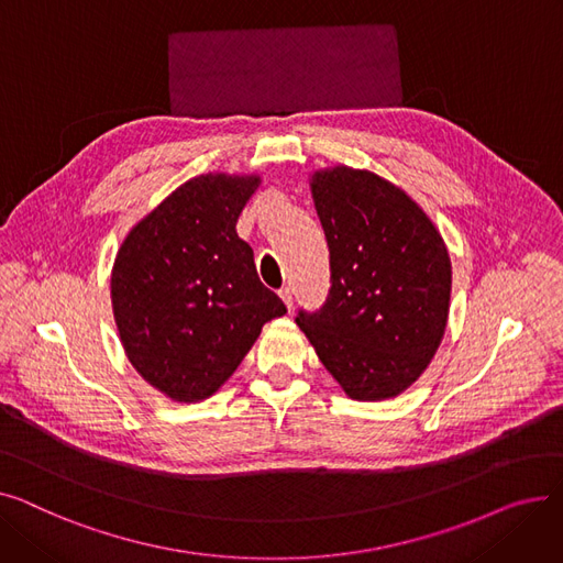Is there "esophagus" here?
<instances>
[{"label": "esophagus", "instance_id": "esophagus-1", "mask_svg": "<svg viewBox=\"0 0 563 563\" xmlns=\"http://www.w3.org/2000/svg\"><path fill=\"white\" fill-rule=\"evenodd\" d=\"M280 299H283V301H285V306L291 310V306H294V303H291V287H289V285L280 287Z\"/></svg>", "mask_w": 563, "mask_h": 563}]
</instances>
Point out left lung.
<instances>
[{"label": "left lung", "instance_id": "left-lung-1", "mask_svg": "<svg viewBox=\"0 0 563 563\" xmlns=\"http://www.w3.org/2000/svg\"><path fill=\"white\" fill-rule=\"evenodd\" d=\"M312 198L331 289L297 323L351 399L397 397L427 369L448 327L445 242L416 202L369 170H319Z\"/></svg>", "mask_w": 563, "mask_h": 563}]
</instances>
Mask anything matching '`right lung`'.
<instances>
[{
	"instance_id": "add662e5",
	"label": "right lung",
	"mask_w": 563,
	"mask_h": 563,
	"mask_svg": "<svg viewBox=\"0 0 563 563\" xmlns=\"http://www.w3.org/2000/svg\"><path fill=\"white\" fill-rule=\"evenodd\" d=\"M257 185L255 175L194 177L115 255L111 303L128 358L175 401L217 393L264 323L287 312L234 230Z\"/></svg>"
}]
</instances>
